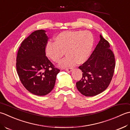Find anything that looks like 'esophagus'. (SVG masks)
<instances>
[{
    "label": "esophagus",
    "mask_w": 130,
    "mask_h": 130,
    "mask_svg": "<svg viewBox=\"0 0 130 130\" xmlns=\"http://www.w3.org/2000/svg\"><path fill=\"white\" fill-rule=\"evenodd\" d=\"M65 70H66V71H68V72H71V71H72V69L71 68H66Z\"/></svg>",
    "instance_id": "esophagus-1"
}]
</instances>
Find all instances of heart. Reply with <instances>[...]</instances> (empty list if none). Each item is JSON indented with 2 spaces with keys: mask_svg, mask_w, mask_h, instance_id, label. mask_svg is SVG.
I'll return each mask as SVG.
<instances>
[{
  "mask_svg": "<svg viewBox=\"0 0 130 130\" xmlns=\"http://www.w3.org/2000/svg\"><path fill=\"white\" fill-rule=\"evenodd\" d=\"M94 38L89 31H76L62 32L56 36L54 42H48L45 47L46 55L53 61L60 62L62 67L72 66L76 63H83L90 55Z\"/></svg>",
  "mask_w": 130,
  "mask_h": 130,
  "instance_id": "obj_1",
  "label": "heart"
}]
</instances>
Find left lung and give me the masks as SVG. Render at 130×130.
<instances>
[{
    "label": "left lung",
    "instance_id": "8db88e82",
    "mask_svg": "<svg viewBox=\"0 0 130 130\" xmlns=\"http://www.w3.org/2000/svg\"><path fill=\"white\" fill-rule=\"evenodd\" d=\"M100 40L90 57L79 66L83 72L76 87L86 96H93L107 89L113 77L116 66L115 57L109 42L100 35Z\"/></svg>",
    "mask_w": 130,
    "mask_h": 130
}]
</instances>
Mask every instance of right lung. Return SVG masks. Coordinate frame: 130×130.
I'll return each instance as SVG.
<instances>
[{
    "label": "right lung",
    "instance_id": "1",
    "mask_svg": "<svg viewBox=\"0 0 130 130\" xmlns=\"http://www.w3.org/2000/svg\"><path fill=\"white\" fill-rule=\"evenodd\" d=\"M43 30L33 32L21 44L16 58V70L26 90L39 96L45 95L54 88L60 70L46 56L48 38Z\"/></svg>",
    "mask_w": 130,
    "mask_h": 130
}]
</instances>
